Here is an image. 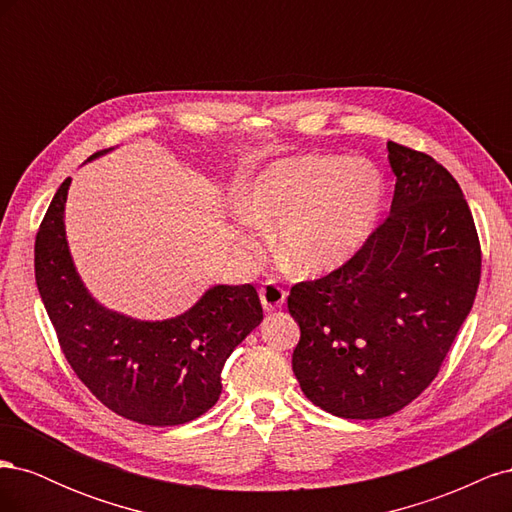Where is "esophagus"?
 <instances>
[{
    "label": "esophagus",
    "instance_id": "34e87169",
    "mask_svg": "<svg viewBox=\"0 0 512 512\" xmlns=\"http://www.w3.org/2000/svg\"><path fill=\"white\" fill-rule=\"evenodd\" d=\"M258 294H260V303L267 309V312H273V309L282 307L286 301V290L282 286H277L273 280L262 284Z\"/></svg>",
    "mask_w": 512,
    "mask_h": 512
}]
</instances>
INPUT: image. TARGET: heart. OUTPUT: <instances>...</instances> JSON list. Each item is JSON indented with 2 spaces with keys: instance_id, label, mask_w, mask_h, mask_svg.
Masks as SVG:
<instances>
[{
  "instance_id": "b5f03b06",
  "label": "heart",
  "mask_w": 512,
  "mask_h": 512,
  "mask_svg": "<svg viewBox=\"0 0 512 512\" xmlns=\"http://www.w3.org/2000/svg\"><path fill=\"white\" fill-rule=\"evenodd\" d=\"M384 200L382 177L367 160L337 156L282 158L245 192L239 241L256 245L260 222H277V247L301 273L342 267L369 237Z\"/></svg>"
}]
</instances>
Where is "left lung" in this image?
I'll list each match as a JSON object with an SVG mask.
<instances>
[{"label": "left lung", "instance_id": "obj_1", "mask_svg": "<svg viewBox=\"0 0 512 512\" xmlns=\"http://www.w3.org/2000/svg\"><path fill=\"white\" fill-rule=\"evenodd\" d=\"M391 213L342 267L290 288L292 371L318 408L384 418L438 376L480 282V241L455 177L389 141Z\"/></svg>", "mask_w": 512, "mask_h": 512}]
</instances>
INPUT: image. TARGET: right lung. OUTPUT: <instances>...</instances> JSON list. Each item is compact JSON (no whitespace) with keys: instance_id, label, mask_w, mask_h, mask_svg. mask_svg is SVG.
I'll list each match as a JSON object with an SVG mask.
<instances>
[{"instance_id":"1","label":"right lung","mask_w":512,"mask_h":512,"mask_svg":"<svg viewBox=\"0 0 512 512\" xmlns=\"http://www.w3.org/2000/svg\"><path fill=\"white\" fill-rule=\"evenodd\" d=\"M100 156L94 153L91 158ZM59 185L36 235V284L74 374L108 410L128 421L173 427L215 406L228 356L262 322L252 284L213 286L188 312L141 322L89 297L68 252Z\"/></svg>"}]
</instances>
